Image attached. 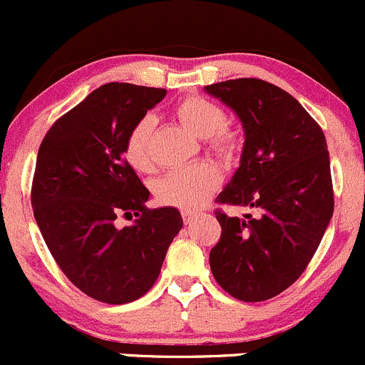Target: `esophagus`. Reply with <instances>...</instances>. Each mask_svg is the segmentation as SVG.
<instances>
[{"mask_svg": "<svg viewBox=\"0 0 365 365\" xmlns=\"http://www.w3.org/2000/svg\"><path fill=\"white\" fill-rule=\"evenodd\" d=\"M197 216H198L197 212H191V210H184V212H182V221L186 225H190V223H193L195 220H197Z\"/></svg>", "mask_w": 365, "mask_h": 365, "instance_id": "obj_1", "label": "esophagus"}]
</instances>
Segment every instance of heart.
<instances>
[{
  "mask_svg": "<svg viewBox=\"0 0 365 365\" xmlns=\"http://www.w3.org/2000/svg\"><path fill=\"white\" fill-rule=\"evenodd\" d=\"M174 114L191 133L207 142L209 149L217 156L230 160L239 149V137L230 126L225 125L227 114L217 103L204 96H187L174 107ZM156 121L153 115L138 119L128 131L125 140V158L138 172L153 168L151 142ZM221 172L212 163H197L175 168L158 179L156 198L163 205L182 210L200 209L212 191L220 186Z\"/></svg>",
  "mask_w": 365,
  "mask_h": 365,
  "instance_id": "1",
  "label": "heart"
}]
</instances>
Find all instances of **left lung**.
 <instances>
[{
	"label": "left lung",
	"mask_w": 365,
	"mask_h": 365,
	"mask_svg": "<svg viewBox=\"0 0 365 365\" xmlns=\"http://www.w3.org/2000/svg\"><path fill=\"white\" fill-rule=\"evenodd\" d=\"M205 91L244 128L240 165L216 202L255 210L244 217L216 210L221 237L210 250V270L232 297L260 302L299 279L330 223L325 135L294 96L270 82L235 78Z\"/></svg>",
	"instance_id": "1"
}]
</instances>
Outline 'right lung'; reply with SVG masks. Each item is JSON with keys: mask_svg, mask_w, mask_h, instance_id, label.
I'll return each instance as SVG.
<instances>
[{"mask_svg": "<svg viewBox=\"0 0 365 365\" xmlns=\"http://www.w3.org/2000/svg\"><path fill=\"white\" fill-rule=\"evenodd\" d=\"M165 95L126 82L100 86L51 126L38 149L36 225L65 276L100 302L148 294L182 228L175 207H145L149 190L125 158L128 131ZM119 215L135 220L119 229Z\"/></svg>", "mask_w": 365, "mask_h": 365, "instance_id": "obj_1", "label": "right lung"}]
</instances>
